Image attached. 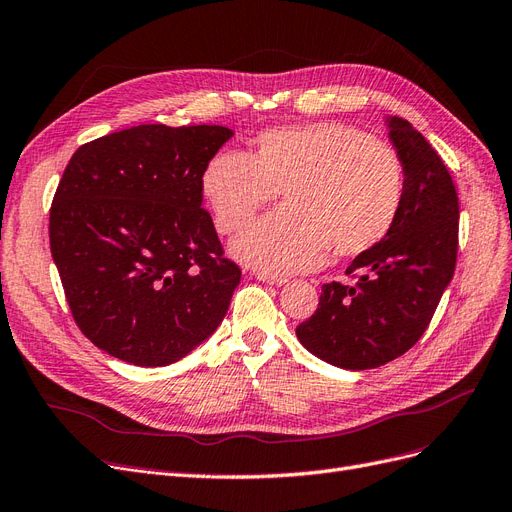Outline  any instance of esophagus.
I'll list each match as a JSON object with an SVG mask.
<instances>
[{
    "label": "esophagus",
    "mask_w": 512,
    "mask_h": 512,
    "mask_svg": "<svg viewBox=\"0 0 512 512\" xmlns=\"http://www.w3.org/2000/svg\"><path fill=\"white\" fill-rule=\"evenodd\" d=\"M256 277L260 279V281H264V283H271V285H283L285 281V277H281V275H273V273H264V271H260V273H256Z\"/></svg>",
    "instance_id": "1"
}]
</instances>
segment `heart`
I'll return each instance as SVG.
<instances>
[{
	"instance_id": "obj_1",
	"label": "heart",
	"mask_w": 512,
	"mask_h": 512,
	"mask_svg": "<svg viewBox=\"0 0 512 512\" xmlns=\"http://www.w3.org/2000/svg\"><path fill=\"white\" fill-rule=\"evenodd\" d=\"M216 229L235 233L283 193L285 206L256 220L231 245L264 273L309 271L334 248L359 256L391 233L405 193V168L386 142L342 124L279 128L256 153L220 151L203 172Z\"/></svg>"
}]
</instances>
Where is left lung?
I'll return each instance as SVG.
<instances>
[{
  "label": "left lung",
  "mask_w": 512,
  "mask_h": 512,
  "mask_svg": "<svg viewBox=\"0 0 512 512\" xmlns=\"http://www.w3.org/2000/svg\"><path fill=\"white\" fill-rule=\"evenodd\" d=\"M386 126L405 168L399 216L346 269L357 283H325L317 311L296 327L306 351L355 372L393 361L420 340L458 256V193L443 159L407 119L386 117Z\"/></svg>",
  "instance_id": "1"
}]
</instances>
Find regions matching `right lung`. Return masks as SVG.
I'll return each instance as SVG.
<instances>
[{"instance_id":"1","label":"right lung","mask_w":512,"mask_h":512,"mask_svg":"<svg viewBox=\"0 0 512 512\" xmlns=\"http://www.w3.org/2000/svg\"><path fill=\"white\" fill-rule=\"evenodd\" d=\"M222 126H134L81 145L50 208V250L77 327L140 367L170 365L210 338L241 269L201 208Z\"/></svg>"}]
</instances>
